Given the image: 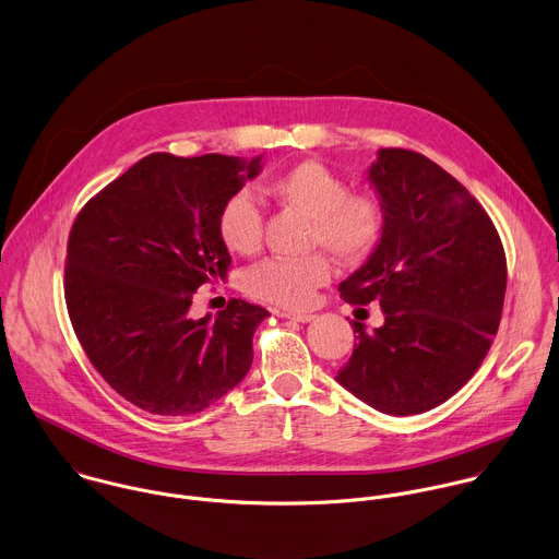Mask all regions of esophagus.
<instances>
[{"mask_svg": "<svg viewBox=\"0 0 559 559\" xmlns=\"http://www.w3.org/2000/svg\"><path fill=\"white\" fill-rule=\"evenodd\" d=\"M281 318H285V320H294V322H300V324H307V322H311L316 316H311V313H289V311H281L278 313Z\"/></svg>", "mask_w": 559, "mask_h": 559, "instance_id": "esophagus-1", "label": "esophagus"}]
</instances>
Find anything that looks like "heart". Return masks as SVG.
Returning a JSON list of instances; mask_svg holds the SVG:
<instances>
[{
  "mask_svg": "<svg viewBox=\"0 0 559 559\" xmlns=\"http://www.w3.org/2000/svg\"><path fill=\"white\" fill-rule=\"evenodd\" d=\"M267 192L285 207L311 221L309 246H322L341 263L362 261L384 233V205L373 192H349L347 181L320 162H300L270 181ZM224 246L235 254H252L261 246L263 210L241 190L224 201L218 216ZM324 254L305 259H265L243 274V289L259 300L287 309H305L331 281Z\"/></svg>",
  "mask_w": 559,
  "mask_h": 559,
  "instance_id": "1",
  "label": "heart"
}]
</instances>
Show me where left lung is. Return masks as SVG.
Segmentation results:
<instances>
[{"instance_id":"8db88e82","label":"left lung","mask_w":559,"mask_h":559,"mask_svg":"<svg viewBox=\"0 0 559 559\" xmlns=\"http://www.w3.org/2000/svg\"><path fill=\"white\" fill-rule=\"evenodd\" d=\"M369 181L384 233L362 267L338 285L349 305L378 300L384 324L365 331L336 380L386 415L437 408L477 371L501 322L506 252L484 207L439 164L380 148Z\"/></svg>"}]
</instances>
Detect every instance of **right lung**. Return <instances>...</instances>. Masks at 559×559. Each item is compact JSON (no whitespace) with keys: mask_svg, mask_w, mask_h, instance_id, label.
<instances>
[{"mask_svg":"<svg viewBox=\"0 0 559 559\" xmlns=\"http://www.w3.org/2000/svg\"><path fill=\"white\" fill-rule=\"evenodd\" d=\"M259 170L261 155L151 153L73 223L64 267L73 331L104 380L146 413H201L252 365L263 307L233 298L214 320L188 311L201 285L226 276L218 216Z\"/></svg>","mask_w":559,"mask_h":559,"instance_id":"add662e5","label":"right lung"}]
</instances>
